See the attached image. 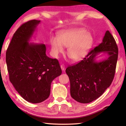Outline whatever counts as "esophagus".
<instances>
[{
  "instance_id": "obj_1",
  "label": "esophagus",
  "mask_w": 126,
  "mask_h": 126,
  "mask_svg": "<svg viewBox=\"0 0 126 126\" xmlns=\"http://www.w3.org/2000/svg\"><path fill=\"white\" fill-rule=\"evenodd\" d=\"M61 69L63 71H64L65 70V66L64 64H61Z\"/></svg>"
}]
</instances>
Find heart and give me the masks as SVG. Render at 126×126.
I'll return each instance as SVG.
<instances>
[{
	"mask_svg": "<svg viewBox=\"0 0 126 126\" xmlns=\"http://www.w3.org/2000/svg\"><path fill=\"white\" fill-rule=\"evenodd\" d=\"M92 38L84 29H74L60 33L58 38L50 39L51 52L55 58L67 47V54L72 60L77 61L83 57L90 48Z\"/></svg>",
	"mask_w": 126,
	"mask_h": 126,
	"instance_id": "obj_1",
	"label": "heart"
}]
</instances>
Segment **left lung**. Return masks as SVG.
I'll return each mask as SVG.
<instances>
[{
  "label": "left lung",
  "mask_w": 126,
  "mask_h": 126,
  "mask_svg": "<svg viewBox=\"0 0 126 126\" xmlns=\"http://www.w3.org/2000/svg\"><path fill=\"white\" fill-rule=\"evenodd\" d=\"M106 52L109 57L97 63L98 53ZM118 49L109 31L101 43L90 51L83 60L65 70L71 86V97L82 103H88L99 98L113 80L118 59Z\"/></svg>",
  "instance_id": "1"
}]
</instances>
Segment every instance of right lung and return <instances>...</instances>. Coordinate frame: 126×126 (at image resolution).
I'll list each match as a JSON object with an SVG mask.
<instances>
[{"label": "right lung", "instance_id": "obj_1", "mask_svg": "<svg viewBox=\"0 0 126 126\" xmlns=\"http://www.w3.org/2000/svg\"><path fill=\"white\" fill-rule=\"evenodd\" d=\"M40 22L31 20L21 25L6 52L10 82L23 98L32 103L48 98L51 83L62 74L58 61L46 55L45 44L28 43Z\"/></svg>", "mask_w": 126, "mask_h": 126}]
</instances>
